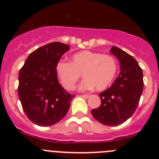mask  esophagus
<instances>
[{
    "instance_id": "34e87169",
    "label": "esophagus",
    "mask_w": 159,
    "mask_h": 159,
    "mask_svg": "<svg viewBox=\"0 0 159 159\" xmlns=\"http://www.w3.org/2000/svg\"><path fill=\"white\" fill-rule=\"evenodd\" d=\"M82 97H84V98H85V99H88V98H89L90 95H81Z\"/></svg>"
}]
</instances>
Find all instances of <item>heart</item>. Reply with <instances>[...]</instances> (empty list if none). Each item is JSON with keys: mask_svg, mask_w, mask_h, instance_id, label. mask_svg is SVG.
I'll return each mask as SVG.
<instances>
[{"mask_svg": "<svg viewBox=\"0 0 159 159\" xmlns=\"http://www.w3.org/2000/svg\"><path fill=\"white\" fill-rule=\"evenodd\" d=\"M117 68V62L112 56L88 50L73 55L71 63L60 60L56 66L60 83L68 91L75 89L81 74L85 80L80 85V90H105L114 80Z\"/></svg>", "mask_w": 159, "mask_h": 159, "instance_id": "obj_1", "label": "heart"}]
</instances>
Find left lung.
<instances>
[{"mask_svg":"<svg viewBox=\"0 0 159 159\" xmlns=\"http://www.w3.org/2000/svg\"><path fill=\"white\" fill-rule=\"evenodd\" d=\"M110 52L119 60L120 72L111 86L99 94L101 104L92 110L93 117L103 125L122 124L133 116L143 90V74L134 57L117 47Z\"/></svg>","mask_w":159,"mask_h":159,"instance_id":"1","label":"left lung"}]
</instances>
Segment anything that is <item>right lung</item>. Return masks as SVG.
Listing matches in <instances>:
<instances>
[{"label":"right lung","instance_id":"add662e5","mask_svg":"<svg viewBox=\"0 0 159 159\" xmlns=\"http://www.w3.org/2000/svg\"><path fill=\"white\" fill-rule=\"evenodd\" d=\"M70 49L53 42L32 52L19 73L18 95L25 115L40 127L52 126L64 119L75 97L59 84L56 66Z\"/></svg>","mask_w":159,"mask_h":159}]
</instances>
